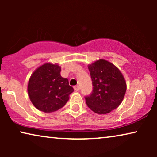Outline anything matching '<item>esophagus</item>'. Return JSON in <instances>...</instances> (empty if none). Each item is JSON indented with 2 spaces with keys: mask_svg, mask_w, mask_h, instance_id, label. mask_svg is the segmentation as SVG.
<instances>
[{
  "mask_svg": "<svg viewBox=\"0 0 157 157\" xmlns=\"http://www.w3.org/2000/svg\"><path fill=\"white\" fill-rule=\"evenodd\" d=\"M74 90H75V91H78L79 90H80V86H79L78 85L75 86H74Z\"/></svg>",
  "mask_w": 157,
  "mask_h": 157,
  "instance_id": "34e87169",
  "label": "esophagus"
}]
</instances>
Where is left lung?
I'll use <instances>...</instances> for the list:
<instances>
[{
  "label": "left lung",
  "mask_w": 157,
  "mask_h": 157,
  "mask_svg": "<svg viewBox=\"0 0 157 157\" xmlns=\"http://www.w3.org/2000/svg\"><path fill=\"white\" fill-rule=\"evenodd\" d=\"M93 91L85 99L89 108L98 114H106L121 104L126 91L123 74L106 60L99 59L88 66Z\"/></svg>",
  "instance_id": "obj_1"
}]
</instances>
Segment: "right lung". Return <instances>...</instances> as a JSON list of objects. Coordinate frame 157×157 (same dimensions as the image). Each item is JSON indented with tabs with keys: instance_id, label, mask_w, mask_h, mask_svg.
I'll use <instances>...</instances> for the list:
<instances>
[{
	"instance_id": "1",
	"label": "right lung",
	"mask_w": 157,
	"mask_h": 157,
	"mask_svg": "<svg viewBox=\"0 0 157 157\" xmlns=\"http://www.w3.org/2000/svg\"><path fill=\"white\" fill-rule=\"evenodd\" d=\"M61 66L46 63L34 71L28 83L30 100L36 109L45 113L59 110L74 91L68 80L61 76Z\"/></svg>"
}]
</instances>
